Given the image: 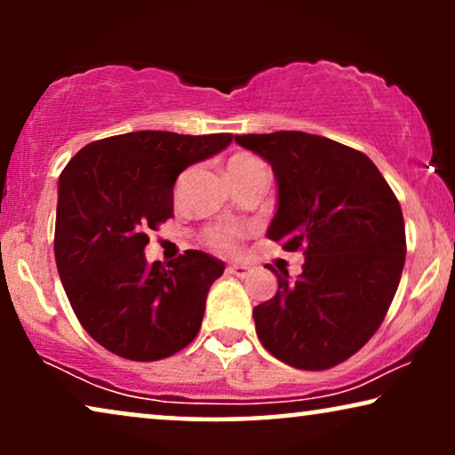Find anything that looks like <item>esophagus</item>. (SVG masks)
<instances>
[{
    "label": "esophagus",
    "mask_w": 455,
    "mask_h": 455,
    "mask_svg": "<svg viewBox=\"0 0 455 455\" xmlns=\"http://www.w3.org/2000/svg\"><path fill=\"white\" fill-rule=\"evenodd\" d=\"M251 271H252V267L244 265V263L228 265V273H229V275H235V277H248V275H251Z\"/></svg>",
    "instance_id": "1"
}]
</instances>
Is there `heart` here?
<instances>
[{
	"label": "heart",
	"mask_w": 455,
	"mask_h": 455,
	"mask_svg": "<svg viewBox=\"0 0 455 455\" xmlns=\"http://www.w3.org/2000/svg\"><path fill=\"white\" fill-rule=\"evenodd\" d=\"M252 161H259V159L254 157V155L238 153L228 161V170H232V167H238V165L252 164ZM246 234H248V228L234 226V223H226V226H215V228L207 229L203 235V240H204V244L211 248V251L232 254L238 251L242 240L246 238Z\"/></svg>",
	"instance_id": "b5f03b06"
}]
</instances>
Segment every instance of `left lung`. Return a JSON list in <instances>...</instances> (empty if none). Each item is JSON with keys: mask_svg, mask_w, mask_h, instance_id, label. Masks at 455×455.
Here are the masks:
<instances>
[{"mask_svg": "<svg viewBox=\"0 0 455 455\" xmlns=\"http://www.w3.org/2000/svg\"><path fill=\"white\" fill-rule=\"evenodd\" d=\"M235 142L275 173L277 213L267 238L307 257L294 282L267 265L277 294L252 310L260 344L294 369H331L375 335L400 285V201L364 153L325 136L279 130Z\"/></svg>", "mask_w": 455, "mask_h": 455, "instance_id": "left-lung-1", "label": "left lung"}]
</instances>
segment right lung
Instances as JSON below:
<instances>
[{"instance_id":"right-lung-1","label":"right lung","mask_w":455,"mask_h":455,"mask_svg":"<svg viewBox=\"0 0 455 455\" xmlns=\"http://www.w3.org/2000/svg\"><path fill=\"white\" fill-rule=\"evenodd\" d=\"M232 134L140 130L91 142L60 176L55 263L80 325L105 350L153 363L190 344L226 265L201 251L148 265V232L173 217V184Z\"/></svg>"}]
</instances>
